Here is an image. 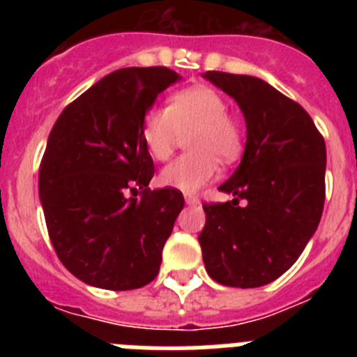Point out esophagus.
Segmentation results:
<instances>
[{
	"label": "esophagus",
	"mask_w": 357,
	"mask_h": 357,
	"mask_svg": "<svg viewBox=\"0 0 357 357\" xmlns=\"http://www.w3.org/2000/svg\"><path fill=\"white\" fill-rule=\"evenodd\" d=\"M184 200L188 206H197V204H200V198L195 197V195H184Z\"/></svg>",
	"instance_id": "1"
}]
</instances>
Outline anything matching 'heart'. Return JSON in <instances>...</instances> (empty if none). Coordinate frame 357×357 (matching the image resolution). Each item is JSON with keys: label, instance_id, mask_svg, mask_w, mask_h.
<instances>
[{"label": "heart", "instance_id": "b5f03b06", "mask_svg": "<svg viewBox=\"0 0 357 357\" xmlns=\"http://www.w3.org/2000/svg\"><path fill=\"white\" fill-rule=\"evenodd\" d=\"M188 132V148L160 172L166 188L195 193L213 181L222 164L234 162L241 155L245 130L229 112L227 98L209 85H193L169 96L166 109H150L141 123V139L151 159L168 160Z\"/></svg>", "mask_w": 357, "mask_h": 357}]
</instances>
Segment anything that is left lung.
I'll return each mask as SVG.
<instances>
[{
    "mask_svg": "<svg viewBox=\"0 0 357 357\" xmlns=\"http://www.w3.org/2000/svg\"><path fill=\"white\" fill-rule=\"evenodd\" d=\"M204 77L238 102L247 121L241 164L204 204L198 236L206 270L232 288H259L293 266L320 223L326 202V141L311 116L261 78L207 71ZM239 199L248 206L238 207Z\"/></svg>",
    "mask_w": 357,
    "mask_h": 357,
    "instance_id": "left-lung-1",
    "label": "left lung"
}]
</instances>
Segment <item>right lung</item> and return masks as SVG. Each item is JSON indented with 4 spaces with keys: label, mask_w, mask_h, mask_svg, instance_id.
<instances>
[{
    "label": "right lung",
    "mask_w": 357,
    "mask_h": 357,
    "mask_svg": "<svg viewBox=\"0 0 357 357\" xmlns=\"http://www.w3.org/2000/svg\"><path fill=\"white\" fill-rule=\"evenodd\" d=\"M176 80L162 66L118 69L69 103L50 132L39 168L46 227L61 263L87 284L125 291L159 273L184 197L148 188L155 169L141 123Z\"/></svg>",
    "instance_id": "1"
}]
</instances>
